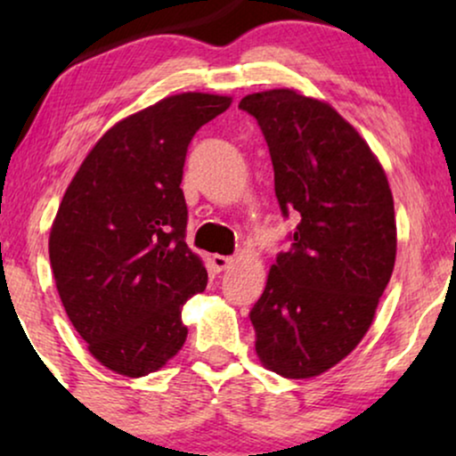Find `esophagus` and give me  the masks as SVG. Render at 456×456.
I'll list each match as a JSON object with an SVG mask.
<instances>
[{"label":"esophagus","instance_id":"34e87169","mask_svg":"<svg viewBox=\"0 0 456 456\" xmlns=\"http://www.w3.org/2000/svg\"><path fill=\"white\" fill-rule=\"evenodd\" d=\"M232 264L234 257H226V255H214V257H211V265H214L216 272L228 270V267H232Z\"/></svg>","mask_w":456,"mask_h":456}]
</instances>
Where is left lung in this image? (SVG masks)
I'll use <instances>...</instances> for the list:
<instances>
[{
	"label": "left lung",
	"instance_id": "obj_1",
	"mask_svg": "<svg viewBox=\"0 0 456 456\" xmlns=\"http://www.w3.org/2000/svg\"><path fill=\"white\" fill-rule=\"evenodd\" d=\"M270 147L282 216H297L253 305L267 370L307 379L340 363L370 330L396 259L395 201L361 134L320 99L272 89L239 103Z\"/></svg>",
	"mask_w": 456,
	"mask_h": 456
}]
</instances>
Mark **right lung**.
<instances>
[{"label": "right lung", "instance_id": "right-lung-1", "mask_svg": "<svg viewBox=\"0 0 456 456\" xmlns=\"http://www.w3.org/2000/svg\"><path fill=\"white\" fill-rule=\"evenodd\" d=\"M232 99L180 93L111 126L61 199L49 261L72 326L108 370L158 371L183 348V305L208 286L186 245L189 142Z\"/></svg>", "mask_w": 456, "mask_h": 456}]
</instances>
